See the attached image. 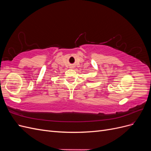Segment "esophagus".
<instances>
[{
    "label": "esophagus",
    "mask_w": 151,
    "mask_h": 151,
    "mask_svg": "<svg viewBox=\"0 0 151 151\" xmlns=\"http://www.w3.org/2000/svg\"><path fill=\"white\" fill-rule=\"evenodd\" d=\"M74 66H72V65L70 66V68H74Z\"/></svg>",
    "instance_id": "34e87169"
}]
</instances>
